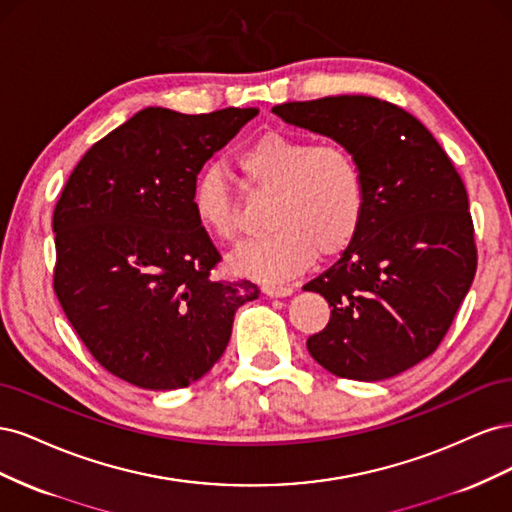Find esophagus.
Listing matches in <instances>:
<instances>
[{
	"instance_id": "1",
	"label": "esophagus",
	"mask_w": 512,
	"mask_h": 512,
	"mask_svg": "<svg viewBox=\"0 0 512 512\" xmlns=\"http://www.w3.org/2000/svg\"><path fill=\"white\" fill-rule=\"evenodd\" d=\"M294 292L292 286H262V294H267L271 299H282V297H290Z\"/></svg>"
}]
</instances>
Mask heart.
Here are the masks:
<instances>
[{
  "instance_id": "heart-1",
  "label": "heart",
  "mask_w": 512,
  "mask_h": 512,
  "mask_svg": "<svg viewBox=\"0 0 512 512\" xmlns=\"http://www.w3.org/2000/svg\"><path fill=\"white\" fill-rule=\"evenodd\" d=\"M247 188L269 194L265 237L243 243L230 269L260 282H284L312 267L318 252L335 256L356 237L365 215V177L339 143L260 134L237 153ZM200 228L220 241L239 237V205L218 170H205L192 190Z\"/></svg>"
}]
</instances>
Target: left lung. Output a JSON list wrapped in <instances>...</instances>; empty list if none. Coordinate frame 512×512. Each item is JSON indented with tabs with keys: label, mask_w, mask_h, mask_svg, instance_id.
Returning <instances> with one entry per match:
<instances>
[{
	"label": "left lung",
	"mask_w": 512,
	"mask_h": 512,
	"mask_svg": "<svg viewBox=\"0 0 512 512\" xmlns=\"http://www.w3.org/2000/svg\"><path fill=\"white\" fill-rule=\"evenodd\" d=\"M273 113L348 147L365 177L359 232L333 267L303 286L331 307L307 350L339 378H393L440 346L472 286L466 185L423 123L391 102L329 96Z\"/></svg>",
	"instance_id": "obj_1"
}]
</instances>
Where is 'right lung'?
Listing matches in <instances>:
<instances>
[{
    "mask_svg": "<svg viewBox=\"0 0 512 512\" xmlns=\"http://www.w3.org/2000/svg\"><path fill=\"white\" fill-rule=\"evenodd\" d=\"M258 108L149 106L76 164L53 213V288L91 356L138 389H183L218 363L256 284L222 260L192 209L196 175Z\"/></svg>",
    "mask_w": 512,
    "mask_h": 512,
    "instance_id": "right-lung-1",
    "label": "right lung"
}]
</instances>
